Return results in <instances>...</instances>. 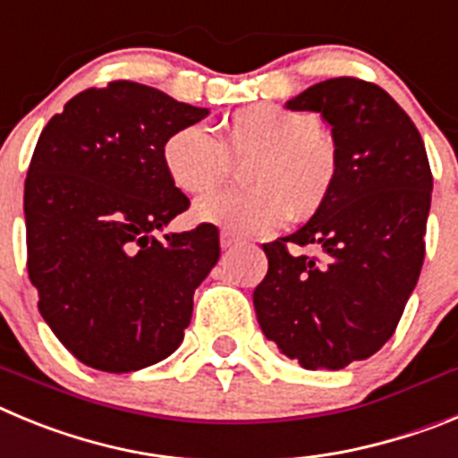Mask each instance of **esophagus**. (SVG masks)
Instances as JSON below:
<instances>
[{
    "label": "esophagus",
    "mask_w": 458,
    "mask_h": 458,
    "mask_svg": "<svg viewBox=\"0 0 458 458\" xmlns=\"http://www.w3.org/2000/svg\"><path fill=\"white\" fill-rule=\"evenodd\" d=\"M239 242V237L230 230H221V249H233L234 244Z\"/></svg>",
    "instance_id": "obj_1"
}]
</instances>
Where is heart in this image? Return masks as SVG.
Segmentation results:
<instances>
[{"mask_svg": "<svg viewBox=\"0 0 458 458\" xmlns=\"http://www.w3.org/2000/svg\"><path fill=\"white\" fill-rule=\"evenodd\" d=\"M234 159H246L249 187L209 193L193 205L196 224L237 234H267L287 216L310 219L331 199L340 159L319 118L274 105L234 111L221 139L200 123L173 130L162 143V164L184 193H205L228 178Z\"/></svg>", "mask_w": 458, "mask_h": 458, "instance_id": "b5f03b06", "label": "heart"}]
</instances>
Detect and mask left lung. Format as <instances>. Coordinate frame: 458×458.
<instances>
[{
    "label": "left lung",
    "instance_id": "1",
    "mask_svg": "<svg viewBox=\"0 0 458 458\" xmlns=\"http://www.w3.org/2000/svg\"><path fill=\"white\" fill-rule=\"evenodd\" d=\"M287 109L321 114L340 171L324 209L262 244L269 269L253 292L255 315L301 368L342 369L377 353L402 319L424 262L434 178L418 127L372 81H319Z\"/></svg>",
    "mask_w": 458,
    "mask_h": 458
}]
</instances>
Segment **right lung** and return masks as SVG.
Masks as SVG:
<instances>
[{
    "label": "right lung",
    "mask_w": 458,
    "mask_h": 458,
    "mask_svg": "<svg viewBox=\"0 0 458 458\" xmlns=\"http://www.w3.org/2000/svg\"><path fill=\"white\" fill-rule=\"evenodd\" d=\"M208 114L116 80L77 93L40 131L24 180L29 280L47 327L89 368L134 372L182 342L221 249L208 224L155 234L189 209L162 143Z\"/></svg>",
    "instance_id": "right-lung-1"
}]
</instances>
